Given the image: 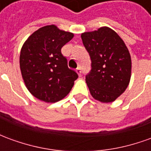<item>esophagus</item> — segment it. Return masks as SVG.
Instances as JSON below:
<instances>
[{"label": "esophagus", "instance_id": "esophagus-1", "mask_svg": "<svg viewBox=\"0 0 151 151\" xmlns=\"http://www.w3.org/2000/svg\"><path fill=\"white\" fill-rule=\"evenodd\" d=\"M76 73H77L79 76H81V73H82V71H81V69H80L79 67L78 68V69H76Z\"/></svg>", "mask_w": 151, "mask_h": 151}]
</instances>
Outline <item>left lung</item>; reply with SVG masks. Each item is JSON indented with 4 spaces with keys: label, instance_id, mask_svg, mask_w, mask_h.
Here are the masks:
<instances>
[{
    "label": "left lung",
    "instance_id": "left-lung-1",
    "mask_svg": "<svg viewBox=\"0 0 151 151\" xmlns=\"http://www.w3.org/2000/svg\"><path fill=\"white\" fill-rule=\"evenodd\" d=\"M91 59V70L86 82L92 97L111 103L129 84L132 61L128 47L116 32L108 27L81 35Z\"/></svg>",
    "mask_w": 151,
    "mask_h": 151
}]
</instances>
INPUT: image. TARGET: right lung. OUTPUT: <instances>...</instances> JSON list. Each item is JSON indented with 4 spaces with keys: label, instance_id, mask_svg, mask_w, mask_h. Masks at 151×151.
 I'll return each instance as SVG.
<instances>
[{
    "label": "right lung",
    "instance_id": "obj_1",
    "mask_svg": "<svg viewBox=\"0 0 151 151\" xmlns=\"http://www.w3.org/2000/svg\"><path fill=\"white\" fill-rule=\"evenodd\" d=\"M74 35L55 25L38 29L22 47L19 63L22 79L29 92L46 103H56L65 97L78 78L69 69L61 47Z\"/></svg>",
    "mask_w": 151,
    "mask_h": 151
}]
</instances>
